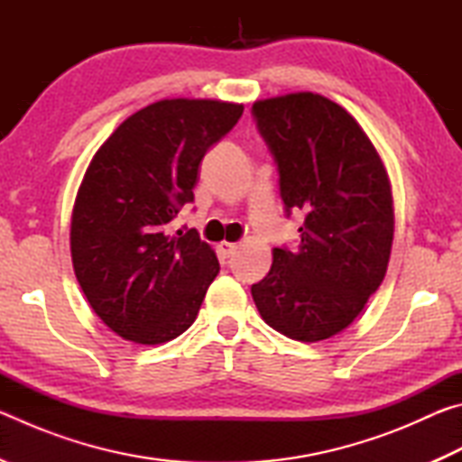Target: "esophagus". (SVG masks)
Returning a JSON list of instances; mask_svg holds the SVG:
<instances>
[{"mask_svg":"<svg viewBox=\"0 0 462 462\" xmlns=\"http://www.w3.org/2000/svg\"><path fill=\"white\" fill-rule=\"evenodd\" d=\"M238 242H228V240H222L220 245H217V248H220V253L224 254V256H230V254H234L238 250Z\"/></svg>","mask_w":462,"mask_h":462,"instance_id":"esophagus-1","label":"esophagus"}]
</instances>
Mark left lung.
<instances>
[{"mask_svg": "<svg viewBox=\"0 0 462 462\" xmlns=\"http://www.w3.org/2000/svg\"><path fill=\"white\" fill-rule=\"evenodd\" d=\"M253 114L277 161L287 216H306L301 245L273 248L253 300L287 338H332L385 279L395 228L387 169L353 114L319 93L256 99Z\"/></svg>", "mask_w": 462, "mask_h": 462, "instance_id": "1", "label": "left lung"}]
</instances>
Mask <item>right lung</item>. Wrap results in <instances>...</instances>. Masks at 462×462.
I'll list each match as a JSON object with an SVG mask.
<instances>
[{"mask_svg":"<svg viewBox=\"0 0 462 462\" xmlns=\"http://www.w3.org/2000/svg\"><path fill=\"white\" fill-rule=\"evenodd\" d=\"M222 99H161L128 116L93 154L71 214V259L109 330L162 344L189 328L220 263L195 230L167 234L193 201L203 154L242 116Z\"/></svg>","mask_w":462,"mask_h":462,"instance_id":"1","label":"right lung"}]
</instances>
